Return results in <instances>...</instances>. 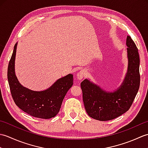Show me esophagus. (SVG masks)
<instances>
[{
	"mask_svg": "<svg viewBox=\"0 0 148 148\" xmlns=\"http://www.w3.org/2000/svg\"><path fill=\"white\" fill-rule=\"evenodd\" d=\"M85 76H86V72L84 70H81L79 72H78L76 75L77 78L79 80L82 79L84 77H85Z\"/></svg>",
	"mask_w": 148,
	"mask_h": 148,
	"instance_id": "esophagus-1",
	"label": "esophagus"
}]
</instances>
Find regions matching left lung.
Returning <instances> with one entry per match:
<instances>
[{
  "instance_id": "obj_1",
  "label": "left lung",
  "mask_w": 148,
  "mask_h": 148,
  "mask_svg": "<svg viewBox=\"0 0 148 148\" xmlns=\"http://www.w3.org/2000/svg\"><path fill=\"white\" fill-rule=\"evenodd\" d=\"M126 45L127 72L117 89L112 92L106 91L88 79L81 83L86 111L97 120H111L124 114L130 109L139 90L140 59L138 49L130 36H127Z\"/></svg>"
}]
</instances>
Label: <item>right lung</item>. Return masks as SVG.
Returning <instances> with one entry per match:
<instances>
[{"mask_svg": "<svg viewBox=\"0 0 148 148\" xmlns=\"http://www.w3.org/2000/svg\"><path fill=\"white\" fill-rule=\"evenodd\" d=\"M18 42L14 50L8 69V79L12 99L19 108L34 117L49 119L58 114L64 97L73 84V75L56 80L48 89L34 91L23 86L15 74V57Z\"/></svg>", "mask_w": 148, "mask_h": 148, "instance_id": "right-lung-1", "label": "right lung"}]
</instances>
